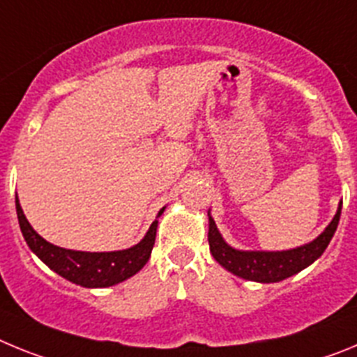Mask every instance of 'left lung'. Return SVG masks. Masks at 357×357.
I'll return each instance as SVG.
<instances>
[{
  "mask_svg": "<svg viewBox=\"0 0 357 357\" xmlns=\"http://www.w3.org/2000/svg\"><path fill=\"white\" fill-rule=\"evenodd\" d=\"M340 214H342V202H340L333 222L313 241L305 243V245H301L296 248H289V250L268 252L239 250V248L230 247L229 243L223 239V236L220 234V230H218L209 211L207 213V216H209V234H207V238H209L211 254L225 270L241 277V279L263 282V284L279 282V280H284L288 277L295 275V273L302 272L304 268L313 264L326 252L327 245H329L334 232L338 229Z\"/></svg>",
  "mask_w": 357,
  "mask_h": 357,
  "instance_id": "1",
  "label": "left lung"
}]
</instances>
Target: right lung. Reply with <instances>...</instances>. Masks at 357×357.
Wrapping results in <instances>:
<instances>
[{"mask_svg": "<svg viewBox=\"0 0 357 357\" xmlns=\"http://www.w3.org/2000/svg\"><path fill=\"white\" fill-rule=\"evenodd\" d=\"M166 207L159 211L157 218L164 213ZM15 211L23 238L30 250L43 261L53 272L64 277L73 284L84 286V288H109L130 279L132 275L139 272L141 268L148 263L155 243V232L159 220L151 223L144 238L137 245L125 250L114 252H80L68 250V248L56 247L53 243L46 241L39 236L30 225L24 216L19 198L15 197Z\"/></svg>", "mask_w": 357, "mask_h": 357, "instance_id": "1", "label": "right lung"}]
</instances>
